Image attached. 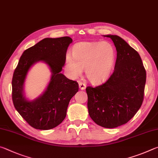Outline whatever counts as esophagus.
<instances>
[{
	"instance_id": "34e87169",
	"label": "esophagus",
	"mask_w": 158,
	"mask_h": 158,
	"mask_svg": "<svg viewBox=\"0 0 158 158\" xmlns=\"http://www.w3.org/2000/svg\"><path fill=\"white\" fill-rule=\"evenodd\" d=\"M85 86H86V85L84 84V83H82V82L79 83V87L81 90H84L85 89Z\"/></svg>"
}]
</instances>
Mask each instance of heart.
Masks as SVG:
<instances>
[{
	"label": "heart",
	"mask_w": 158,
	"mask_h": 158,
	"mask_svg": "<svg viewBox=\"0 0 158 158\" xmlns=\"http://www.w3.org/2000/svg\"><path fill=\"white\" fill-rule=\"evenodd\" d=\"M115 58V50L108 42H80L74 46L73 55H66L65 69L72 79L79 77L85 69L87 79L93 84H99L110 75Z\"/></svg>",
	"instance_id": "1"
}]
</instances>
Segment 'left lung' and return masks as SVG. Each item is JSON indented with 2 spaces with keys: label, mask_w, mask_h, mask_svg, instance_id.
Returning a JSON list of instances; mask_svg holds the SVG:
<instances>
[{
  "label": "left lung",
  "mask_w": 158,
  "mask_h": 158,
  "mask_svg": "<svg viewBox=\"0 0 158 158\" xmlns=\"http://www.w3.org/2000/svg\"><path fill=\"white\" fill-rule=\"evenodd\" d=\"M112 40L117 51L114 73L105 83L88 86V109L96 124L114 128L127 123L140 109L144 97L146 73L139 54L121 37Z\"/></svg>",
  "instance_id": "left-lung-1"
}]
</instances>
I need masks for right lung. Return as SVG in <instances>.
Masks as SVG:
<instances>
[{
  "label": "right lung",
  "instance_id": "add662e5",
  "mask_svg": "<svg viewBox=\"0 0 158 158\" xmlns=\"http://www.w3.org/2000/svg\"><path fill=\"white\" fill-rule=\"evenodd\" d=\"M71 37L44 38L25 50L13 74L12 97L15 109L31 127L50 130L65 119L71 98L79 90V84L67 78L60 72L65 65ZM44 61L52 71L49 85L44 93L33 101H28L23 95V84L30 67Z\"/></svg>",
  "mask_w": 158,
  "mask_h": 158
}]
</instances>
